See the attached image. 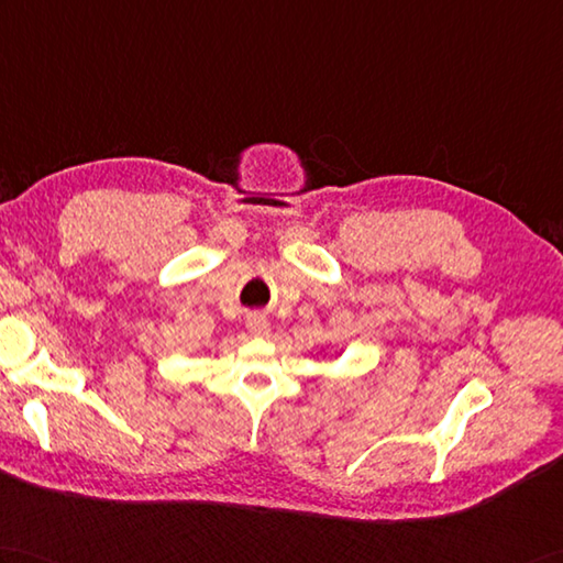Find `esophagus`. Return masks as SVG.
<instances>
[{
    "label": "esophagus",
    "instance_id": "obj_1",
    "mask_svg": "<svg viewBox=\"0 0 563 563\" xmlns=\"http://www.w3.org/2000/svg\"><path fill=\"white\" fill-rule=\"evenodd\" d=\"M246 329H250V333H254V335H264V333H268V319L264 317V313L254 311L246 317Z\"/></svg>",
    "mask_w": 563,
    "mask_h": 563
}]
</instances>
